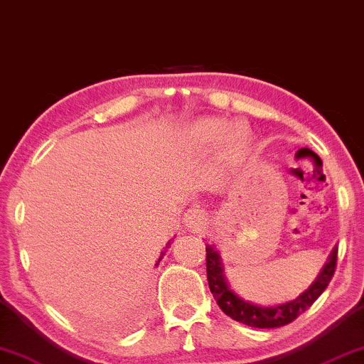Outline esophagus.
Masks as SVG:
<instances>
[{
    "instance_id": "esophagus-1",
    "label": "esophagus",
    "mask_w": 364,
    "mask_h": 364,
    "mask_svg": "<svg viewBox=\"0 0 364 364\" xmlns=\"http://www.w3.org/2000/svg\"><path fill=\"white\" fill-rule=\"evenodd\" d=\"M183 223H186L187 228H192V230L203 228V225H205V213L202 212V210H198V208H191L186 213V217H183Z\"/></svg>"
}]
</instances>
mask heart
I'll return each mask as SVG.
<instances>
[{"label":"heart","mask_w":364,"mask_h":364,"mask_svg":"<svg viewBox=\"0 0 364 364\" xmlns=\"http://www.w3.org/2000/svg\"><path fill=\"white\" fill-rule=\"evenodd\" d=\"M221 118H200L188 126L186 138L191 144L198 147L213 146L217 141L221 139V154L226 159H235L240 154H243L247 143H250V129L243 124L230 126ZM227 133L225 134L224 131Z\"/></svg>","instance_id":"b5f03b06"}]
</instances>
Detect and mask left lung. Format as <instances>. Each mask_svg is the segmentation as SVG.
Wrapping results in <instances>:
<instances>
[{
  "label": "left lung",
  "instance_id": "obj_1",
  "mask_svg": "<svg viewBox=\"0 0 364 364\" xmlns=\"http://www.w3.org/2000/svg\"><path fill=\"white\" fill-rule=\"evenodd\" d=\"M205 251H207L208 287L210 292L213 294V299L217 300L218 307L236 322L255 326V328H277V326L294 322L299 315H302L315 300L322 296V292L330 284L336 269V257H338V250L333 247L322 272L318 274L312 286L300 294L297 299L276 305V307H261V305L247 302L231 291L225 279L223 266H221L220 255L215 250V246L207 245Z\"/></svg>",
  "mask_w": 364,
  "mask_h": 364
}]
</instances>
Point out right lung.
<instances>
[{"instance_id":"add662e5","label":"right lung","mask_w":364,"mask_h":364,"mask_svg":"<svg viewBox=\"0 0 364 364\" xmlns=\"http://www.w3.org/2000/svg\"><path fill=\"white\" fill-rule=\"evenodd\" d=\"M169 246H171V243H167V246H166V250H167V247H169ZM166 250L161 252V256H159V259H157V262H156V266H157V264H159V262H161V259H162V256H164V255H166Z\"/></svg>"}]
</instances>
